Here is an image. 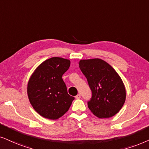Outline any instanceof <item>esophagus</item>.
<instances>
[{"instance_id":"34e87169","label":"esophagus","mask_w":149,"mask_h":149,"mask_svg":"<svg viewBox=\"0 0 149 149\" xmlns=\"http://www.w3.org/2000/svg\"><path fill=\"white\" fill-rule=\"evenodd\" d=\"M76 99H80L81 98V95H80V94H78V95H77L76 96Z\"/></svg>"}]
</instances>
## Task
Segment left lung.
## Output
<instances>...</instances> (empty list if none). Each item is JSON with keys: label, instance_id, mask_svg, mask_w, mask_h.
<instances>
[{"label": "left lung", "instance_id": "obj_1", "mask_svg": "<svg viewBox=\"0 0 149 149\" xmlns=\"http://www.w3.org/2000/svg\"><path fill=\"white\" fill-rule=\"evenodd\" d=\"M79 67L91 90L88 107L93 114L100 118H109L118 113L125 104L127 93L116 70L100 58L80 60Z\"/></svg>", "mask_w": 149, "mask_h": 149}]
</instances>
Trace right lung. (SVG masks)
<instances>
[{"instance_id":"1","label":"right lung","mask_w":149,"mask_h":149,"mask_svg":"<svg viewBox=\"0 0 149 149\" xmlns=\"http://www.w3.org/2000/svg\"><path fill=\"white\" fill-rule=\"evenodd\" d=\"M70 63L65 58H49L35 69L28 81L27 95L30 103L43 118L58 119L69 110L74 100V97L67 93L62 78Z\"/></svg>"}]
</instances>
